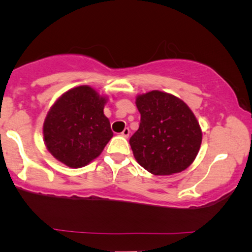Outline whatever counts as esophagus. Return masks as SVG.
Returning a JSON list of instances; mask_svg holds the SVG:
<instances>
[{
    "instance_id": "obj_1",
    "label": "esophagus",
    "mask_w": 252,
    "mask_h": 252,
    "mask_svg": "<svg viewBox=\"0 0 252 252\" xmlns=\"http://www.w3.org/2000/svg\"><path fill=\"white\" fill-rule=\"evenodd\" d=\"M129 133H130V130H129V128H125V129H124V130H123V132H122V136H124V137H126V139H127V137H128V136H129Z\"/></svg>"
}]
</instances>
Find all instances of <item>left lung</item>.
<instances>
[{
	"label": "left lung",
	"mask_w": 252,
	"mask_h": 252,
	"mask_svg": "<svg viewBox=\"0 0 252 252\" xmlns=\"http://www.w3.org/2000/svg\"><path fill=\"white\" fill-rule=\"evenodd\" d=\"M135 104L141 123L129 144L137 163L155 175H171L190 166L202 143V128L190 108L160 91L139 94Z\"/></svg>",
	"instance_id": "obj_1"
}]
</instances>
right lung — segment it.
Here are the masks:
<instances>
[{
	"instance_id": "obj_1",
	"label": "right lung",
	"mask_w": 252,
	"mask_h": 252,
	"mask_svg": "<svg viewBox=\"0 0 252 252\" xmlns=\"http://www.w3.org/2000/svg\"><path fill=\"white\" fill-rule=\"evenodd\" d=\"M108 96L91 86L71 88L58 97L44 119L47 149L62 164L84 167L102 154L113 133L104 115Z\"/></svg>"
}]
</instances>
